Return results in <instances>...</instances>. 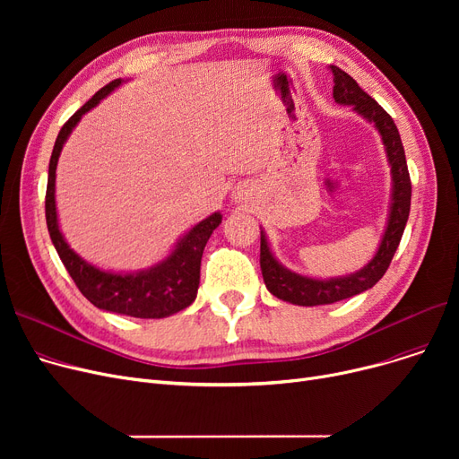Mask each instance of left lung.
<instances>
[{
	"mask_svg": "<svg viewBox=\"0 0 459 459\" xmlns=\"http://www.w3.org/2000/svg\"><path fill=\"white\" fill-rule=\"evenodd\" d=\"M329 68L333 72L334 102L353 106V109L359 115H363L367 120L376 125L381 135L393 173V203L389 223L387 229H385L376 256L363 270L339 279L320 281L286 270L272 255L266 234L260 232V270L266 288L275 298L303 307L342 301L372 288L389 268L407 223L409 208H411V178H409L403 144L393 117L385 111L370 94L360 89L357 82L350 74H346L344 70L334 65H331Z\"/></svg>",
	"mask_w": 459,
	"mask_h": 459,
	"instance_id": "obj_1",
	"label": "left lung"
}]
</instances>
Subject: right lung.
<instances>
[{
  "instance_id": "obj_1",
  "label": "right lung",
  "mask_w": 459,
  "mask_h": 459,
  "mask_svg": "<svg viewBox=\"0 0 459 459\" xmlns=\"http://www.w3.org/2000/svg\"><path fill=\"white\" fill-rule=\"evenodd\" d=\"M120 85V80H113L96 92L74 115L63 125L50 158L46 186V225L52 242L57 249L61 262L72 281L76 282L80 292L99 308L126 315L134 318H165L189 307L197 298L201 279V258L208 238L220 227L221 213L215 212L201 223L193 227L175 251L154 268L139 273H111L91 266L82 256L68 247L59 230L56 212V167L63 144L70 132L80 123V118L99 104L102 99Z\"/></svg>"
}]
</instances>
